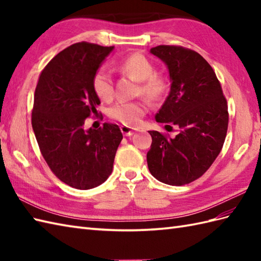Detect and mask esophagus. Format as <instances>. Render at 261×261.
I'll list each match as a JSON object with an SVG mask.
<instances>
[{
    "label": "esophagus",
    "mask_w": 261,
    "mask_h": 261,
    "mask_svg": "<svg viewBox=\"0 0 261 261\" xmlns=\"http://www.w3.org/2000/svg\"><path fill=\"white\" fill-rule=\"evenodd\" d=\"M121 132L123 134L125 137H130L134 135V129L130 126H126V125H122L121 126Z\"/></svg>",
    "instance_id": "obj_1"
}]
</instances>
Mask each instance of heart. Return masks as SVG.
<instances>
[{
	"instance_id": "heart-1",
	"label": "heart",
	"mask_w": 261,
	"mask_h": 261,
	"mask_svg": "<svg viewBox=\"0 0 261 261\" xmlns=\"http://www.w3.org/2000/svg\"><path fill=\"white\" fill-rule=\"evenodd\" d=\"M119 70L139 82L138 95L150 101H158L167 92L168 84L163 76L156 74V68L147 57L141 54H132L122 59ZM92 87L95 95L102 101H110L113 97V81L107 68H98L92 79ZM148 105L145 101L119 102L111 107L109 115L113 120L126 126H136L146 114Z\"/></svg>"
}]
</instances>
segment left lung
Segmentation results:
<instances>
[{
  "instance_id": "8db88e82",
  "label": "left lung",
  "mask_w": 261,
  "mask_h": 261,
  "mask_svg": "<svg viewBox=\"0 0 261 261\" xmlns=\"http://www.w3.org/2000/svg\"><path fill=\"white\" fill-rule=\"evenodd\" d=\"M150 53L167 65L170 92L156 121L179 129L175 138L149 131L148 168L159 181L181 186L199 178L223 147L228 104L213 68L198 53L180 46H157Z\"/></svg>"
}]
</instances>
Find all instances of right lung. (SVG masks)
<instances>
[{"label": "right lung", "mask_w": 261, "mask_h": 261, "mask_svg": "<svg viewBox=\"0 0 261 261\" xmlns=\"http://www.w3.org/2000/svg\"><path fill=\"white\" fill-rule=\"evenodd\" d=\"M113 49L74 43L48 63L36 87L31 123L42 157L60 180L77 190H90L109 178L123 138L113 123L84 127L101 103L92 79Z\"/></svg>", "instance_id": "right-lung-1"}]
</instances>
